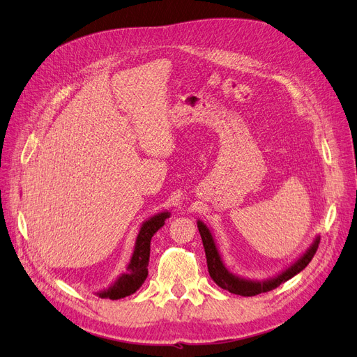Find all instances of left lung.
<instances>
[{"label": "left lung", "instance_id": "1", "mask_svg": "<svg viewBox=\"0 0 357 357\" xmlns=\"http://www.w3.org/2000/svg\"><path fill=\"white\" fill-rule=\"evenodd\" d=\"M197 225H198L202 244L205 248L208 273H210V277L213 278V282L219 287L240 296H255L259 294H265V291L278 287L280 284L287 282V280H290L291 277L299 274L302 269L311 262V259L317 252V247L320 243V235H316L314 240H312V243L305 248V250L302 252L294 262H290L284 269H282L278 274L268 277L265 280H253V278H245L231 273L223 262L211 229L199 219L197 220Z\"/></svg>", "mask_w": 357, "mask_h": 357}]
</instances>
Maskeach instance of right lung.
<instances>
[{"mask_svg": "<svg viewBox=\"0 0 357 357\" xmlns=\"http://www.w3.org/2000/svg\"><path fill=\"white\" fill-rule=\"evenodd\" d=\"M169 215L171 213L165 210L143 222L137 235L132 256L129 259V264L126 265V271L119 275L109 287L95 291L96 296L113 301L122 299L125 296L135 294L143 286L149 274L147 266L150 259V241H152V236L165 225V220Z\"/></svg>", "mask_w": 357, "mask_h": 357, "instance_id": "obj_1", "label": "right lung"}]
</instances>
